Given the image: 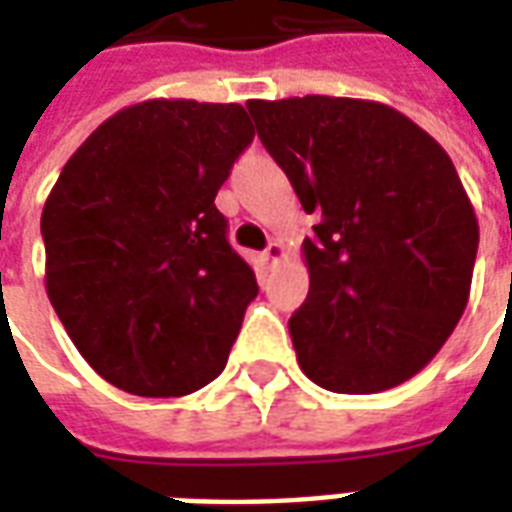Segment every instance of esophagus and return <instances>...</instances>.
<instances>
[{"mask_svg":"<svg viewBox=\"0 0 512 512\" xmlns=\"http://www.w3.org/2000/svg\"><path fill=\"white\" fill-rule=\"evenodd\" d=\"M285 257V246L279 244V241H271L266 249V260H271V263H279Z\"/></svg>","mask_w":512,"mask_h":512,"instance_id":"obj_1","label":"esophagus"}]
</instances>
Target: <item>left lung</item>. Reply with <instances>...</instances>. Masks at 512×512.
<instances>
[{
	"instance_id": "8db88e82",
	"label": "left lung",
	"mask_w": 512,
	"mask_h": 512,
	"mask_svg": "<svg viewBox=\"0 0 512 512\" xmlns=\"http://www.w3.org/2000/svg\"><path fill=\"white\" fill-rule=\"evenodd\" d=\"M257 136L301 208L310 293L290 318L304 376L384 392L417 376L461 321L480 227L444 147L362 98L249 101Z\"/></svg>"
}]
</instances>
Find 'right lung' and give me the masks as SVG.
Masks as SVG:
<instances>
[{"instance_id": "obj_1", "label": "right lung", "mask_w": 512, "mask_h": 512, "mask_svg": "<svg viewBox=\"0 0 512 512\" xmlns=\"http://www.w3.org/2000/svg\"><path fill=\"white\" fill-rule=\"evenodd\" d=\"M252 136L241 104L153 98L62 167L40 216L46 293L117 389L191 395L227 365L257 279L213 200Z\"/></svg>"}]
</instances>
